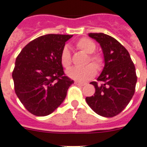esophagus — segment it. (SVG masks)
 <instances>
[{
  "label": "esophagus",
  "mask_w": 147,
  "mask_h": 147,
  "mask_svg": "<svg viewBox=\"0 0 147 147\" xmlns=\"http://www.w3.org/2000/svg\"><path fill=\"white\" fill-rule=\"evenodd\" d=\"M75 84H76V85H78V86H84L86 83H83V82H79V81H76L75 82Z\"/></svg>",
  "instance_id": "esophagus-1"
}]
</instances>
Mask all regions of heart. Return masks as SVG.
<instances>
[{
    "label": "heart",
    "mask_w": 147,
    "mask_h": 147,
    "mask_svg": "<svg viewBox=\"0 0 147 147\" xmlns=\"http://www.w3.org/2000/svg\"><path fill=\"white\" fill-rule=\"evenodd\" d=\"M76 46L78 49H80L83 53L89 55V59H87L86 64H91L86 65V67L83 68H77L74 67L67 71V75L72 80L77 81H86L91 79L95 75L96 67L97 70L101 69L103 64L102 58L98 55L92 54L96 49V45L91 39L87 38H83L77 41L76 43ZM61 65L65 68H68L70 67L71 63L70 51L67 47H64L61 53L60 56Z\"/></svg>",
    "instance_id": "b5f03b06"
}]
</instances>
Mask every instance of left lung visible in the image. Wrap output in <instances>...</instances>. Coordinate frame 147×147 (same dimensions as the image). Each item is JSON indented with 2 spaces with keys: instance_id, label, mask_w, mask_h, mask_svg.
<instances>
[{
  "instance_id": "obj_1",
  "label": "left lung",
  "mask_w": 147,
  "mask_h": 147,
  "mask_svg": "<svg viewBox=\"0 0 147 147\" xmlns=\"http://www.w3.org/2000/svg\"><path fill=\"white\" fill-rule=\"evenodd\" d=\"M88 35L101 45L105 66L97 80L94 96L86 101L96 113L105 117L117 116L125 109L135 94L137 76L129 53L117 40L103 33Z\"/></svg>"
}]
</instances>
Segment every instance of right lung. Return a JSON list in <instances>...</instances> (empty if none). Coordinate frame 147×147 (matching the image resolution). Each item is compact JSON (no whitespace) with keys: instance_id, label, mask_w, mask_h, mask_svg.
I'll use <instances>...</instances> for the list:
<instances>
[{"instance_id":"right-lung-1","label":"right lung","mask_w":147,"mask_h":147,"mask_svg":"<svg viewBox=\"0 0 147 147\" xmlns=\"http://www.w3.org/2000/svg\"><path fill=\"white\" fill-rule=\"evenodd\" d=\"M72 35L46 34L29 42L18 55L12 72L15 92L24 107L38 117L61 105L73 80L65 76L60 56Z\"/></svg>"}]
</instances>
